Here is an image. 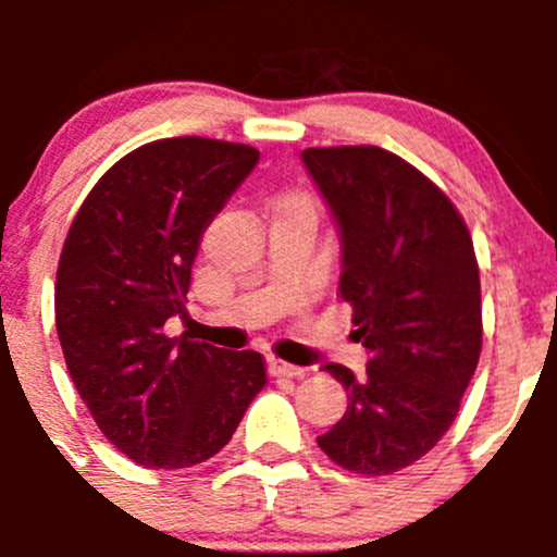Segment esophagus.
Instances as JSON below:
<instances>
[{
  "label": "esophagus",
  "instance_id": "34e87169",
  "mask_svg": "<svg viewBox=\"0 0 557 557\" xmlns=\"http://www.w3.org/2000/svg\"><path fill=\"white\" fill-rule=\"evenodd\" d=\"M269 372L272 377H305L307 369L305 367H294V363L283 361V358H269Z\"/></svg>",
  "mask_w": 557,
  "mask_h": 557
}]
</instances>
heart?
I'll list each match as a JSON object with an SVG mask.
<instances>
[{"label": "heart", "instance_id": "b5f03b06", "mask_svg": "<svg viewBox=\"0 0 557 557\" xmlns=\"http://www.w3.org/2000/svg\"><path fill=\"white\" fill-rule=\"evenodd\" d=\"M288 201H299V205H310V201H307L305 199V196H290V199Z\"/></svg>", "mask_w": 557, "mask_h": 557}]
</instances>
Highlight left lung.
<instances>
[{"mask_svg": "<svg viewBox=\"0 0 557 557\" xmlns=\"http://www.w3.org/2000/svg\"><path fill=\"white\" fill-rule=\"evenodd\" d=\"M301 161L339 228V294L372 356L363 377L323 367L347 409L318 445L352 474H393L447 434L480 361L474 245L453 201L396 153L345 145Z\"/></svg>", "mask_w": 557, "mask_h": 557, "instance_id": "obj_1", "label": "left lung"}]
</instances>
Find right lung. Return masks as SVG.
Wrapping results in <instances>:
<instances>
[{
  "label": "right lung",
  "mask_w": 557,
  "mask_h": 557,
  "mask_svg": "<svg viewBox=\"0 0 557 557\" xmlns=\"http://www.w3.org/2000/svg\"><path fill=\"white\" fill-rule=\"evenodd\" d=\"M258 164L250 145L156 139L112 164L72 221L55 331L99 431L134 463L188 469L228 445L267 385L256 350L166 336L212 218Z\"/></svg>",
  "instance_id": "right-lung-1"
}]
</instances>
